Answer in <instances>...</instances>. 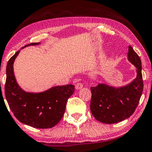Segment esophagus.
<instances>
[{
    "label": "esophagus",
    "instance_id": "esophagus-1",
    "mask_svg": "<svg viewBox=\"0 0 152 152\" xmlns=\"http://www.w3.org/2000/svg\"><path fill=\"white\" fill-rule=\"evenodd\" d=\"M82 87H83V84H81V83H77L75 84L76 90H80V89L82 88Z\"/></svg>",
    "mask_w": 152,
    "mask_h": 152
}]
</instances>
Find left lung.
Returning a JSON list of instances; mask_svg holds the SVG:
<instances>
[{
	"label": "left lung",
	"instance_id": "obj_1",
	"mask_svg": "<svg viewBox=\"0 0 152 152\" xmlns=\"http://www.w3.org/2000/svg\"><path fill=\"white\" fill-rule=\"evenodd\" d=\"M127 59L136 68V77L134 80L119 87L101 83L91 88V113L102 123H117L129 118L140 101L143 91L142 64L140 58L130 45Z\"/></svg>",
	"mask_w": 152,
	"mask_h": 152
}]
</instances>
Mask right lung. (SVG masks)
Segmentation results:
<instances>
[{
  "instance_id": "obj_1",
  "label": "right lung",
  "mask_w": 152,
  "mask_h": 152,
  "mask_svg": "<svg viewBox=\"0 0 152 152\" xmlns=\"http://www.w3.org/2000/svg\"><path fill=\"white\" fill-rule=\"evenodd\" d=\"M33 43L25 45H37ZM20 50L8 61L6 67L5 97L10 109L19 122L38 129L55 126L63 117L67 100L75 91V86H53L42 92H28L18 84L14 72V63Z\"/></svg>"
}]
</instances>
